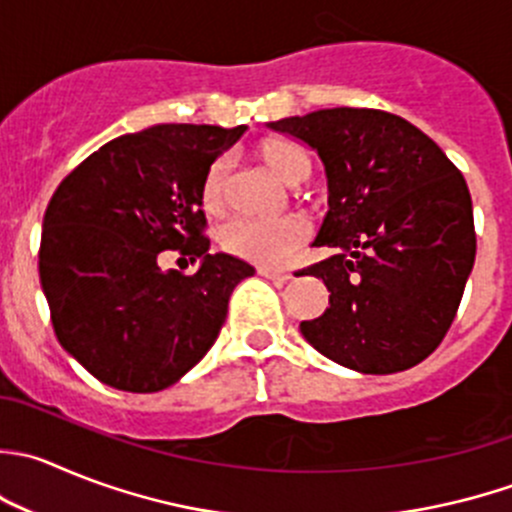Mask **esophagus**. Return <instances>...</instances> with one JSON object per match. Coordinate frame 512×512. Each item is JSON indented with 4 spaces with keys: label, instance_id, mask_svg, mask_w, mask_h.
I'll return each mask as SVG.
<instances>
[{
    "label": "esophagus",
    "instance_id": "34e87169",
    "mask_svg": "<svg viewBox=\"0 0 512 512\" xmlns=\"http://www.w3.org/2000/svg\"><path fill=\"white\" fill-rule=\"evenodd\" d=\"M260 272L265 280H275V282H287L292 280V272L290 270H280V267H260Z\"/></svg>",
    "mask_w": 512,
    "mask_h": 512
}]
</instances>
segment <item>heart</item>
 Masks as SVG:
<instances>
[{"label": "heart", "instance_id": "b5f03b06", "mask_svg": "<svg viewBox=\"0 0 512 512\" xmlns=\"http://www.w3.org/2000/svg\"><path fill=\"white\" fill-rule=\"evenodd\" d=\"M257 155L267 170L285 185L297 187L310 177L312 162L300 145L282 137H270L257 147ZM232 162L222 155L207 170L202 180V205L207 212H220L227 200ZM307 237V222L297 215L277 217V220H230L220 232V242L227 252L257 265H282L300 242Z\"/></svg>", "mask_w": 512, "mask_h": 512}]
</instances>
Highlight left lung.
<instances>
[{"label": "left lung", "mask_w": 512, "mask_h": 512, "mask_svg": "<svg viewBox=\"0 0 512 512\" xmlns=\"http://www.w3.org/2000/svg\"><path fill=\"white\" fill-rule=\"evenodd\" d=\"M325 165L327 215L315 242L335 255L302 270L330 307L300 332L365 375L423 362L455 320L475 262L473 200L445 152L398 114L332 107L267 122Z\"/></svg>", "instance_id": "8db88e82"}]
</instances>
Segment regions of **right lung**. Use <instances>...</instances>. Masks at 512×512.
I'll list each match as a JSON object with an SVG mask.
<instances>
[{"instance_id": "1", "label": "right lung", "mask_w": 512, "mask_h": 512, "mask_svg": "<svg viewBox=\"0 0 512 512\" xmlns=\"http://www.w3.org/2000/svg\"><path fill=\"white\" fill-rule=\"evenodd\" d=\"M235 130L155 124L107 142L74 167L49 200L39 282L57 340L109 388L157 393L207 355L232 290L255 267L202 237V180ZM180 249L195 276L162 273L156 257Z\"/></svg>"}]
</instances>
